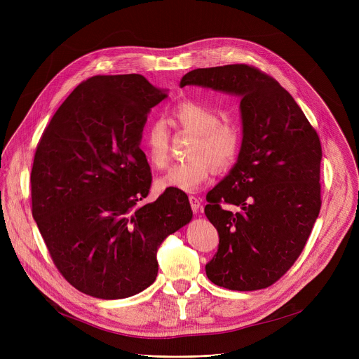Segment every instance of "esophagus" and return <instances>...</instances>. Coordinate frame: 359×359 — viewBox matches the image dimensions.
I'll use <instances>...</instances> for the list:
<instances>
[{"label": "esophagus", "instance_id": "1", "mask_svg": "<svg viewBox=\"0 0 359 359\" xmlns=\"http://www.w3.org/2000/svg\"><path fill=\"white\" fill-rule=\"evenodd\" d=\"M189 201H190V208H191L193 213H197V210L200 209V200L194 196H189Z\"/></svg>", "mask_w": 359, "mask_h": 359}]
</instances>
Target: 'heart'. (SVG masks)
Listing matches in <instances>:
<instances>
[{"mask_svg": "<svg viewBox=\"0 0 359 359\" xmlns=\"http://www.w3.org/2000/svg\"><path fill=\"white\" fill-rule=\"evenodd\" d=\"M175 122L184 130L194 135L189 150L190 161L176 163L158 179L161 189L180 191H196L208 182L212 166L223 170L234 161L238 147V130L229 123H220L216 109L196 100H184L172 109ZM142 149L150 165L163 168L169 155V133L162 121H153L147 125Z\"/></svg>", "mask_w": 359, "mask_h": 359, "instance_id": "heart-1", "label": "heart"}]
</instances>
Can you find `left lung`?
Listing matches in <instances>:
<instances>
[{"mask_svg": "<svg viewBox=\"0 0 359 359\" xmlns=\"http://www.w3.org/2000/svg\"><path fill=\"white\" fill-rule=\"evenodd\" d=\"M186 85L240 97L237 162L209 191L204 208L219 233L206 274L229 290L266 288L298 259L318 217L320 137L294 97L252 67L198 68L182 78L180 88Z\"/></svg>", "mask_w": 359, "mask_h": 359, "instance_id": "obj_1", "label": "left lung"}]
</instances>
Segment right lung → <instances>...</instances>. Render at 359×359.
<instances>
[{
    "label": "right lung",
    "instance_id": "add662e5",
    "mask_svg": "<svg viewBox=\"0 0 359 359\" xmlns=\"http://www.w3.org/2000/svg\"><path fill=\"white\" fill-rule=\"evenodd\" d=\"M165 97L166 89L139 74L92 76L65 99L38 143L34 220L60 273L90 297L121 299L147 288L161 244L191 219L180 190L139 204L151 183L143 128Z\"/></svg>",
    "mask_w": 359,
    "mask_h": 359
}]
</instances>
